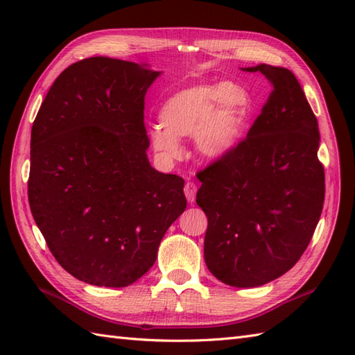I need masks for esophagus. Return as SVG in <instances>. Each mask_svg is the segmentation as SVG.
Here are the masks:
<instances>
[{
  "label": "esophagus",
  "mask_w": 355,
  "mask_h": 355,
  "mask_svg": "<svg viewBox=\"0 0 355 355\" xmlns=\"http://www.w3.org/2000/svg\"><path fill=\"white\" fill-rule=\"evenodd\" d=\"M197 184H195L193 182H187L186 186H184V195L186 198L189 202H193L195 201V195H197Z\"/></svg>",
  "instance_id": "34e87169"
}]
</instances>
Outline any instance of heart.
Segmentation results:
<instances>
[{
	"label": "heart",
	"instance_id": "obj_1",
	"mask_svg": "<svg viewBox=\"0 0 355 355\" xmlns=\"http://www.w3.org/2000/svg\"><path fill=\"white\" fill-rule=\"evenodd\" d=\"M253 108V96L236 82H207L178 89L163 102L160 125L149 132L150 143L166 158H178L183 153L180 140L193 135L202 157L223 160L244 140Z\"/></svg>",
	"mask_w": 355,
	"mask_h": 355
}]
</instances>
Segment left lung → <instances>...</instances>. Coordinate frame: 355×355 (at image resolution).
Wrapping results in <instances>:
<instances>
[{
  "label": "left lung",
  "mask_w": 355,
  "mask_h": 355,
  "mask_svg": "<svg viewBox=\"0 0 355 355\" xmlns=\"http://www.w3.org/2000/svg\"><path fill=\"white\" fill-rule=\"evenodd\" d=\"M271 93L245 140L197 173L207 216L205 261L218 281L253 288L275 281L310 244L325 200L319 125L296 76L259 64Z\"/></svg>",
  "instance_id": "8db88e82"
}]
</instances>
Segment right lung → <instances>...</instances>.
I'll return each mask as SVG.
<instances>
[{"label":"right lung","mask_w":355,"mask_h":355,"mask_svg":"<svg viewBox=\"0 0 355 355\" xmlns=\"http://www.w3.org/2000/svg\"><path fill=\"white\" fill-rule=\"evenodd\" d=\"M162 71L105 56L53 82L32 128L28 205L65 271L97 286H128L154 266L184 212V180L148 160L145 96Z\"/></svg>","instance_id":"add662e5"}]
</instances>
